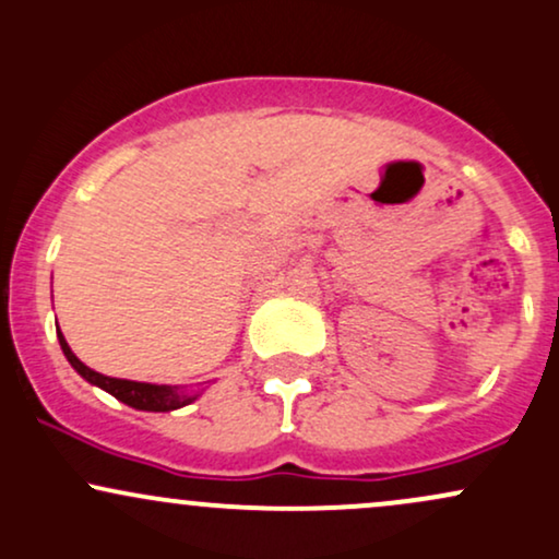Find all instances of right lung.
Wrapping results in <instances>:
<instances>
[{
  "label": "right lung",
  "mask_w": 559,
  "mask_h": 559,
  "mask_svg": "<svg viewBox=\"0 0 559 559\" xmlns=\"http://www.w3.org/2000/svg\"><path fill=\"white\" fill-rule=\"evenodd\" d=\"M58 341H60L62 354H66V359L71 361V367L76 369L81 378H84L86 382H92V385L103 388L105 393H110V396L123 401V404L131 406V409L174 412V409H181V406L192 404V401L200 396V391L190 393L187 388H181V385H155V382L118 380V378H108V374H99V372H94V369L86 367V364L81 361L76 354H73L71 346L66 343V337H62L60 328H58Z\"/></svg>",
  "instance_id": "add662e5"
}]
</instances>
